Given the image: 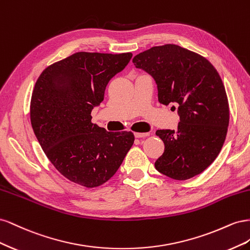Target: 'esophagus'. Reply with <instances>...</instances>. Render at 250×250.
I'll return each mask as SVG.
<instances>
[{"instance_id":"esophagus-1","label":"esophagus","mask_w":250,"mask_h":250,"mask_svg":"<svg viewBox=\"0 0 250 250\" xmlns=\"http://www.w3.org/2000/svg\"><path fill=\"white\" fill-rule=\"evenodd\" d=\"M149 135H150L149 132H135L134 133L135 138H146V137H149Z\"/></svg>"}]
</instances>
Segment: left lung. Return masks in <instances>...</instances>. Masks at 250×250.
<instances>
[{"label":"left lung","instance_id":"left-lung-1","mask_svg":"<svg viewBox=\"0 0 250 250\" xmlns=\"http://www.w3.org/2000/svg\"><path fill=\"white\" fill-rule=\"evenodd\" d=\"M132 62L155 80L160 103L178 105L177 130L155 132L165 144L155 169L176 180L198 175L216 160L228 133L229 107L220 75L207 58L171 43L144 51Z\"/></svg>","mask_w":250,"mask_h":250}]
</instances>
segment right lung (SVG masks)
Returning a JSON list of instances; mask_svg holds the SVG:
<instances>
[{
    "label": "right lung",
    "instance_id": "obj_1",
    "mask_svg": "<svg viewBox=\"0 0 250 250\" xmlns=\"http://www.w3.org/2000/svg\"><path fill=\"white\" fill-rule=\"evenodd\" d=\"M131 53L78 52L44 69L37 79L30 119L37 141L60 174L85 188L115 175L134 142L131 131L109 132L92 123L109 80Z\"/></svg>",
    "mask_w": 250,
    "mask_h": 250
}]
</instances>
